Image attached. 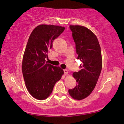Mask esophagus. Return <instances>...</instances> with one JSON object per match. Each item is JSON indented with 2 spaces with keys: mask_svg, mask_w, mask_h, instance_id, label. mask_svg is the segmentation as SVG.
I'll list each match as a JSON object with an SVG mask.
<instances>
[{
  "mask_svg": "<svg viewBox=\"0 0 124 124\" xmlns=\"http://www.w3.org/2000/svg\"><path fill=\"white\" fill-rule=\"evenodd\" d=\"M64 74L65 76H67L68 74V70H64Z\"/></svg>",
  "mask_w": 124,
  "mask_h": 124,
  "instance_id": "esophagus-1",
  "label": "esophagus"
}]
</instances>
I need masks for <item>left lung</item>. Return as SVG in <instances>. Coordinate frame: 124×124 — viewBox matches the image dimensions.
<instances>
[{
    "instance_id": "left-lung-1",
    "label": "left lung",
    "mask_w": 124,
    "mask_h": 124,
    "mask_svg": "<svg viewBox=\"0 0 124 124\" xmlns=\"http://www.w3.org/2000/svg\"><path fill=\"white\" fill-rule=\"evenodd\" d=\"M70 27L77 59L83 63L80 66L81 70L73 73L77 83L68 93L73 99L80 101L92 93L97 83L102 68L101 48L96 35L87 27L80 25H70Z\"/></svg>"
}]
</instances>
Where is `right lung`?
Segmentation results:
<instances>
[{
	"label": "right lung",
	"instance_id": "right-lung-1",
	"mask_svg": "<svg viewBox=\"0 0 124 124\" xmlns=\"http://www.w3.org/2000/svg\"><path fill=\"white\" fill-rule=\"evenodd\" d=\"M64 27L41 24L29 37L23 54L22 72L29 93L38 100H44L52 93L54 84L61 78L63 70L46 62L52 42L64 30Z\"/></svg>",
	"mask_w": 124,
	"mask_h": 124
}]
</instances>
